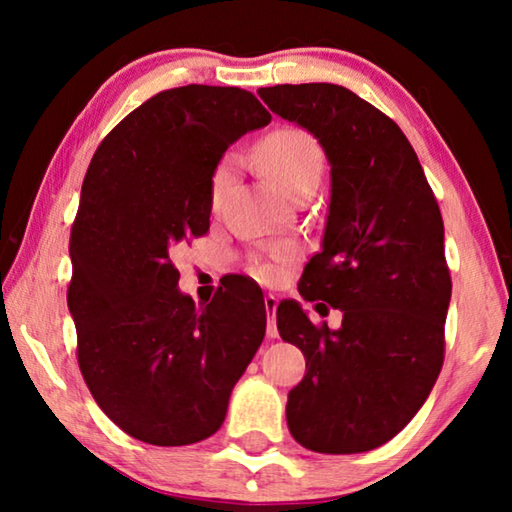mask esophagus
I'll return each instance as SVG.
<instances>
[{"mask_svg":"<svg viewBox=\"0 0 512 512\" xmlns=\"http://www.w3.org/2000/svg\"><path fill=\"white\" fill-rule=\"evenodd\" d=\"M264 307H266V314H268V327H266L268 339H277V336H280V332H277V323H275L277 298H275V296H271V293H268V296L264 298Z\"/></svg>","mask_w":512,"mask_h":512,"instance_id":"34e87169","label":"esophagus"}]
</instances>
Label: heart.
Masks as SVG:
<instances>
[{"label": "heart", "instance_id": "obj_1", "mask_svg": "<svg viewBox=\"0 0 512 512\" xmlns=\"http://www.w3.org/2000/svg\"><path fill=\"white\" fill-rule=\"evenodd\" d=\"M257 164L282 192H287L289 196H298L302 189L318 185L320 173H323L325 155L314 135L302 131V128L284 126L275 128L273 133H268L259 142ZM232 171H235V158L232 155H225L214 167L210 178L212 207L221 203L225 189H228L232 180ZM289 257V250H282V253H277L275 262H259L255 266V273L262 280H275L277 262H287Z\"/></svg>", "mask_w": 512, "mask_h": 512}]
</instances>
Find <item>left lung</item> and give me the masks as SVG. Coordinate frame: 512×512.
I'll return each mask as SVG.
<instances>
[{"label":"left lung","mask_w":512,"mask_h":512,"mask_svg":"<svg viewBox=\"0 0 512 512\" xmlns=\"http://www.w3.org/2000/svg\"><path fill=\"white\" fill-rule=\"evenodd\" d=\"M257 94L307 128L332 164L323 250L298 291L341 309L343 323L314 325L298 302L277 307L280 336L307 359L289 393V431L311 452H368L411 422L443 368L452 298L443 216L406 135L368 101L332 83Z\"/></svg>","instance_id":"8db88e82"}]
</instances>
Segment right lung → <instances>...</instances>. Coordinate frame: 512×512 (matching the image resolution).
Listing matches in <instances>:
<instances>
[{"mask_svg": "<svg viewBox=\"0 0 512 512\" xmlns=\"http://www.w3.org/2000/svg\"><path fill=\"white\" fill-rule=\"evenodd\" d=\"M268 121L253 92L185 85L144 101L92 155L69 237L76 357L101 411L142 443L212 436L264 341V300L230 287L196 309L173 255L210 230L225 149Z\"/></svg>", "mask_w": 512, "mask_h": 512, "instance_id": "right-lung-1", "label": "right lung"}]
</instances>
